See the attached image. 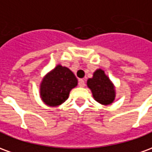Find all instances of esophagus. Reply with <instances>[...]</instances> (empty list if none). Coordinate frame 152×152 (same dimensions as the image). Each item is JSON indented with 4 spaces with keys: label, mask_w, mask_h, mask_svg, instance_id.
I'll use <instances>...</instances> for the list:
<instances>
[{
    "label": "esophagus",
    "mask_w": 152,
    "mask_h": 152,
    "mask_svg": "<svg viewBox=\"0 0 152 152\" xmlns=\"http://www.w3.org/2000/svg\"><path fill=\"white\" fill-rule=\"evenodd\" d=\"M86 84H85V80L82 79H80L79 80V86L80 87H85Z\"/></svg>",
    "instance_id": "esophagus-1"
}]
</instances>
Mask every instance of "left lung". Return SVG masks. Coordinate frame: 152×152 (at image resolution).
<instances>
[{"instance_id":"8db88e82","label":"left lung","mask_w":152,"mask_h":152,"mask_svg":"<svg viewBox=\"0 0 152 152\" xmlns=\"http://www.w3.org/2000/svg\"><path fill=\"white\" fill-rule=\"evenodd\" d=\"M87 86L91 90L94 100L100 104L107 106L114 102L115 98V86L103 70H96L92 78L87 80Z\"/></svg>"}]
</instances>
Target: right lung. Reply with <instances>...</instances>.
<instances>
[{
	"instance_id": "right-lung-1",
	"label": "right lung",
	"mask_w": 152,
	"mask_h": 152,
	"mask_svg": "<svg viewBox=\"0 0 152 152\" xmlns=\"http://www.w3.org/2000/svg\"><path fill=\"white\" fill-rule=\"evenodd\" d=\"M78 84L74 73L66 66L57 65L44 76L40 85V96L47 106L58 107L68 99L70 91Z\"/></svg>"
}]
</instances>
